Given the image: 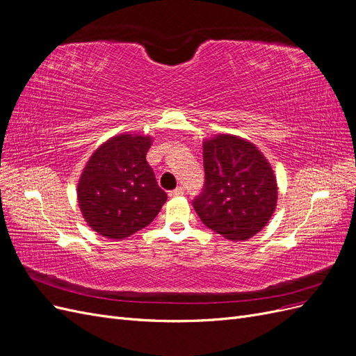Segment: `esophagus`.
I'll return each instance as SVG.
<instances>
[{"instance_id":"34e87169","label":"esophagus","mask_w":356,"mask_h":356,"mask_svg":"<svg viewBox=\"0 0 356 356\" xmlns=\"http://www.w3.org/2000/svg\"><path fill=\"white\" fill-rule=\"evenodd\" d=\"M181 195H184V188H182V187H177L175 190L169 191L170 197H177V196H181Z\"/></svg>"}]
</instances>
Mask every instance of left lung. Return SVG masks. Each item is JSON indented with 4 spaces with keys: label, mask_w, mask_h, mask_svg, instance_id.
Returning <instances> with one entry per match:
<instances>
[{
    "label": "left lung",
    "mask_w": 356,
    "mask_h": 356,
    "mask_svg": "<svg viewBox=\"0 0 356 356\" xmlns=\"http://www.w3.org/2000/svg\"><path fill=\"white\" fill-rule=\"evenodd\" d=\"M204 184L193 199L202 222L225 239L245 241L270 220L277 200L273 170L257 147L220 135L203 143Z\"/></svg>",
    "instance_id": "left-lung-1"
}]
</instances>
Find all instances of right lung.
<instances>
[{"instance_id":"obj_1","label":"right lung","mask_w":356,"mask_h":356,"mask_svg":"<svg viewBox=\"0 0 356 356\" xmlns=\"http://www.w3.org/2000/svg\"><path fill=\"white\" fill-rule=\"evenodd\" d=\"M152 138L118 135L89 159L77 197L84 220L108 239H123L147 227L168 199L147 163Z\"/></svg>"}]
</instances>
